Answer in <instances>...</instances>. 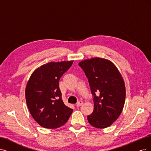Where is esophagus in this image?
Listing matches in <instances>:
<instances>
[{"label": "esophagus", "instance_id": "obj_1", "mask_svg": "<svg viewBox=\"0 0 151 151\" xmlns=\"http://www.w3.org/2000/svg\"><path fill=\"white\" fill-rule=\"evenodd\" d=\"M82 104H83V101H79L78 102V103H76V106H77V107H80V106H81Z\"/></svg>", "mask_w": 151, "mask_h": 151}]
</instances>
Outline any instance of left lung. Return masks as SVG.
Here are the masks:
<instances>
[{
    "mask_svg": "<svg viewBox=\"0 0 151 151\" xmlns=\"http://www.w3.org/2000/svg\"><path fill=\"white\" fill-rule=\"evenodd\" d=\"M78 65L88 78L93 96V112L87 116L89 123L96 128L108 127L119 118L123 109L124 80L116 66L106 59L93 58Z\"/></svg>",
    "mask_w": 151,
    "mask_h": 151,
    "instance_id": "1",
    "label": "left lung"
}]
</instances>
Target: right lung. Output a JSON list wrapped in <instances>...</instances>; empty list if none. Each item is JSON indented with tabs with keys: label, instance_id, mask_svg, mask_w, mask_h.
Wrapping results in <instances>:
<instances>
[{
	"label": "right lung",
	"instance_id": "1",
	"mask_svg": "<svg viewBox=\"0 0 151 151\" xmlns=\"http://www.w3.org/2000/svg\"><path fill=\"white\" fill-rule=\"evenodd\" d=\"M73 61L50 62L32 74L25 88L28 108L33 118L41 126L55 129L64 125L73 109L64 104L59 80Z\"/></svg>",
	"mask_w": 151,
	"mask_h": 151
}]
</instances>
